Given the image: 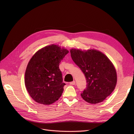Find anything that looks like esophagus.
<instances>
[{"mask_svg": "<svg viewBox=\"0 0 134 134\" xmlns=\"http://www.w3.org/2000/svg\"><path fill=\"white\" fill-rule=\"evenodd\" d=\"M69 83L71 84V85H75V81H73Z\"/></svg>", "mask_w": 134, "mask_h": 134, "instance_id": "esophagus-1", "label": "esophagus"}]
</instances>
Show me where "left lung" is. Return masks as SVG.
Here are the masks:
<instances>
[{"instance_id": "left-lung-1", "label": "left lung", "mask_w": 134, "mask_h": 134, "mask_svg": "<svg viewBox=\"0 0 134 134\" xmlns=\"http://www.w3.org/2000/svg\"><path fill=\"white\" fill-rule=\"evenodd\" d=\"M73 61L85 75L86 87L81 96L87 102H103L114 90L117 83L116 69L110 60L102 52L94 49L82 51L72 49Z\"/></svg>"}]
</instances>
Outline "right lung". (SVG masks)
<instances>
[{
  "label": "right lung",
  "instance_id": "add662e5",
  "mask_svg": "<svg viewBox=\"0 0 134 134\" xmlns=\"http://www.w3.org/2000/svg\"><path fill=\"white\" fill-rule=\"evenodd\" d=\"M68 52L51 44L41 49L31 58L25 73V85L35 102L50 105L61 96L66 84L59 66Z\"/></svg>",
  "mask_w": 134,
  "mask_h": 134
}]
</instances>
